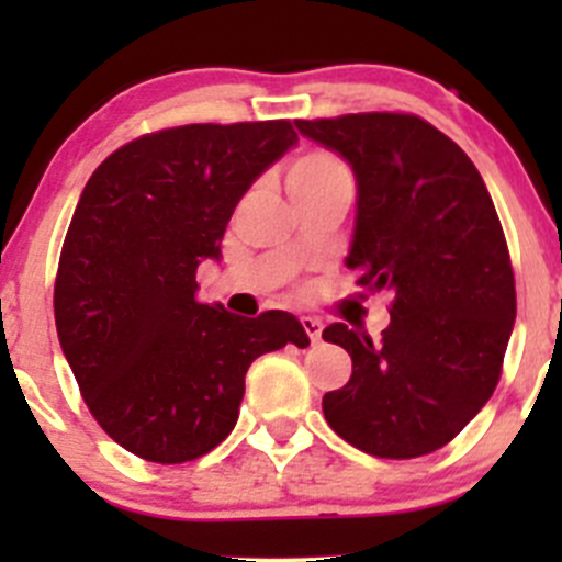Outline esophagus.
Returning <instances> with one entry per match:
<instances>
[{
  "label": "esophagus",
  "mask_w": 562,
  "mask_h": 562,
  "mask_svg": "<svg viewBox=\"0 0 562 562\" xmlns=\"http://www.w3.org/2000/svg\"><path fill=\"white\" fill-rule=\"evenodd\" d=\"M302 326H304V331H307L310 342H313V345L321 342V331H323V323L321 321H315V317L304 315L302 317Z\"/></svg>",
  "instance_id": "esophagus-1"
}]
</instances>
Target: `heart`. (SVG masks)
Instances as JSON below:
<instances>
[{
	"label": "heart",
	"mask_w": 562,
	"mask_h": 562,
	"mask_svg": "<svg viewBox=\"0 0 562 562\" xmlns=\"http://www.w3.org/2000/svg\"><path fill=\"white\" fill-rule=\"evenodd\" d=\"M342 162L331 155H323V151H310V155L299 157L291 168H288V190L299 184H307V181L323 179V176L342 173Z\"/></svg>",
	"instance_id": "heart-1"
}]
</instances>
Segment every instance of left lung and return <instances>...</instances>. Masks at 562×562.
<instances>
[{"label":"left lung","mask_w":562,"mask_h":562,"mask_svg":"<svg viewBox=\"0 0 562 562\" xmlns=\"http://www.w3.org/2000/svg\"><path fill=\"white\" fill-rule=\"evenodd\" d=\"M296 130L353 171L345 266L361 291L391 296L378 342L345 323L323 331L353 361L323 416L367 454L424 457L457 438L501 381L517 291L495 203L454 140L411 113L299 119Z\"/></svg>","instance_id":"8db88e82"}]
</instances>
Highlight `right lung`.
I'll return each instance as SVG.
<instances>
[{
  "mask_svg": "<svg viewBox=\"0 0 562 562\" xmlns=\"http://www.w3.org/2000/svg\"><path fill=\"white\" fill-rule=\"evenodd\" d=\"M291 122L184 124L100 162L67 228L56 334L83 402L130 454L179 464L236 427L245 375L269 350L307 348L291 313L195 299V271L252 181L296 146Z\"/></svg>",
  "mask_w": 562,
  "mask_h": 562,
  "instance_id": "right-lung-1",
  "label": "right lung"
}]
</instances>
